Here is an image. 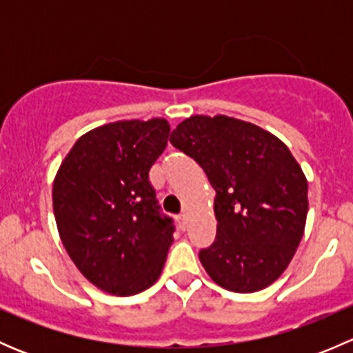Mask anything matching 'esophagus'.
Segmentation results:
<instances>
[{
  "instance_id": "34e87169",
  "label": "esophagus",
  "mask_w": 353,
  "mask_h": 353,
  "mask_svg": "<svg viewBox=\"0 0 353 353\" xmlns=\"http://www.w3.org/2000/svg\"><path fill=\"white\" fill-rule=\"evenodd\" d=\"M177 222H179V227L181 229H186L188 227V220H186V215L184 213H181V215H177Z\"/></svg>"
}]
</instances>
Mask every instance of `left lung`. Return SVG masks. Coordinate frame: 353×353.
<instances>
[{"mask_svg": "<svg viewBox=\"0 0 353 353\" xmlns=\"http://www.w3.org/2000/svg\"><path fill=\"white\" fill-rule=\"evenodd\" d=\"M170 143L199 163L216 193L215 241L199 249L206 273L241 294L275 282L307 216V181L290 150L256 124L227 116H191Z\"/></svg>", "mask_w": 353, "mask_h": 353, "instance_id": "obj_1", "label": "left lung"}]
</instances>
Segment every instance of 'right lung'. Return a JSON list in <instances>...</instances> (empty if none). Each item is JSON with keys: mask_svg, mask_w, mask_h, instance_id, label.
<instances>
[{"mask_svg": "<svg viewBox=\"0 0 353 353\" xmlns=\"http://www.w3.org/2000/svg\"><path fill=\"white\" fill-rule=\"evenodd\" d=\"M165 119L117 121L80 138L52 184L63 245L101 290L134 295L160 276L176 230L150 169L169 138Z\"/></svg>", "mask_w": 353, "mask_h": 353, "instance_id": "obj_1", "label": "right lung"}]
</instances>
